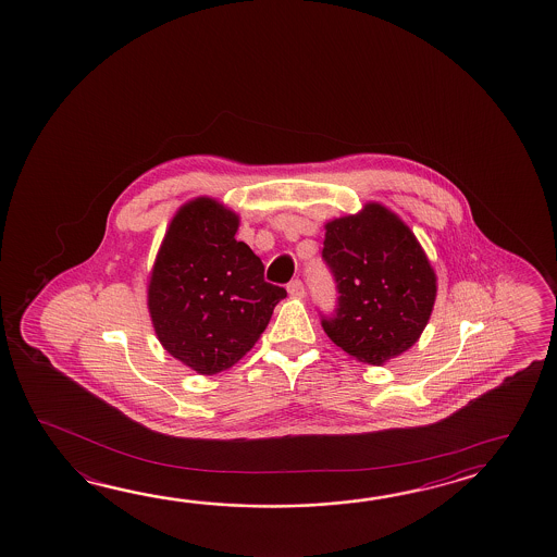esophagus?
Instances as JSON below:
<instances>
[{"mask_svg": "<svg viewBox=\"0 0 557 557\" xmlns=\"http://www.w3.org/2000/svg\"><path fill=\"white\" fill-rule=\"evenodd\" d=\"M286 290H288V295L293 296V298H302L305 296V284L300 283V281H293V283L286 286Z\"/></svg>", "mask_w": 557, "mask_h": 557, "instance_id": "1", "label": "esophagus"}]
</instances>
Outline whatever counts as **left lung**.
<instances>
[{
    "mask_svg": "<svg viewBox=\"0 0 557 557\" xmlns=\"http://www.w3.org/2000/svg\"><path fill=\"white\" fill-rule=\"evenodd\" d=\"M324 230L322 257L339 293L324 332L349 358L383 366L421 338L435 306V269L409 225L380 201Z\"/></svg>",
    "mask_w": 557,
    "mask_h": 557,
    "instance_id": "8db88e82",
    "label": "left lung"
}]
</instances>
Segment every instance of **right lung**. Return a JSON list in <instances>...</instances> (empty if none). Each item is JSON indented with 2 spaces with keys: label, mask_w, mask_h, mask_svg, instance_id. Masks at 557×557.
I'll return each mask as SVG.
<instances>
[{
  "label": "right lung",
  "mask_w": 557,
  "mask_h": 557,
  "mask_svg": "<svg viewBox=\"0 0 557 557\" xmlns=\"http://www.w3.org/2000/svg\"><path fill=\"white\" fill-rule=\"evenodd\" d=\"M239 215L209 196L175 211L148 276L146 302L162 348L199 375L233 368L286 296L264 283L262 261L235 239Z\"/></svg>",
  "instance_id": "add662e5"
}]
</instances>
